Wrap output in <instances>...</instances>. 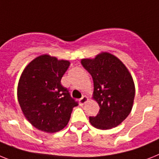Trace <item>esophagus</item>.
I'll use <instances>...</instances> for the list:
<instances>
[{"instance_id":"1","label":"esophagus","mask_w":159,"mask_h":159,"mask_svg":"<svg viewBox=\"0 0 159 159\" xmlns=\"http://www.w3.org/2000/svg\"><path fill=\"white\" fill-rule=\"evenodd\" d=\"M88 101H89V98L86 97V96H83L82 98L80 99L79 102H80V106H83V105H84Z\"/></svg>"}]
</instances>
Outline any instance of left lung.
Listing matches in <instances>:
<instances>
[{
  "mask_svg": "<svg viewBox=\"0 0 159 159\" xmlns=\"http://www.w3.org/2000/svg\"><path fill=\"white\" fill-rule=\"evenodd\" d=\"M81 64L93 80V98L100 110L89 117L94 128L111 129L121 124L132 111L135 98L133 79L123 62L109 53H101L95 58H84Z\"/></svg>",
  "mask_w": 159,
  "mask_h": 159,
  "instance_id": "left-lung-1",
  "label": "left lung"
}]
</instances>
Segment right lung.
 <instances>
[{
	"mask_svg": "<svg viewBox=\"0 0 159 159\" xmlns=\"http://www.w3.org/2000/svg\"><path fill=\"white\" fill-rule=\"evenodd\" d=\"M70 61L44 54L25 67L18 84V100L23 115L35 128L45 132L63 129L78 102L61 84Z\"/></svg>",
	"mask_w": 159,
	"mask_h": 159,
	"instance_id": "obj_1",
	"label": "right lung"
}]
</instances>
